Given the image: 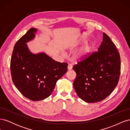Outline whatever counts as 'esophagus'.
Returning a JSON list of instances; mask_svg holds the SVG:
<instances>
[{"label":"esophagus","instance_id":"34e87169","mask_svg":"<svg viewBox=\"0 0 130 130\" xmlns=\"http://www.w3.org/2000/svg\"><path fill=\"white\" fill-rule=\"evenodd\" d=\"M72 68H73V66L72 64H68V70H70L72 69Z\"/></svg>","mask_w":130,"mask_h":130}]
</instances>
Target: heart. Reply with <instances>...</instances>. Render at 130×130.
<instances>
[{
    "label": "heart",
    "instance_id": "obj_1",
    "mask_svg": "<svg viewBox=\"0 0 130 130\" xmlns=\"http://www.w3.org/2000/svg\"><path fill=\"white\" fill-rule=\"evenodd\" d=\"M92 49V44H90V43H87L74 53V59L77 61L84 60L88 55Z\"/></svg>",
    "mask_w": 130,
    "mask_h": 130
}]
</instances>
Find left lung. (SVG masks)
Segmentation results:
<instances>
[{
  "label": "left lung",
  "instance_id": "left-lung-1",
  "mask_svg": "<svg viewBox=\"0 0 130 130\" xmlns=\"http://www.w3.org/2000/svg\"><path fill=\"white\" fill-rule=\"evenodd\" d=\"M120 57L116 45L103 32L98 52L74 66L76 76L73 82L78 96L88 103L104 100L118 83Z\"/></svg>",
  "mask_w": 130,
  "mask_h": 130
}]
</instances>
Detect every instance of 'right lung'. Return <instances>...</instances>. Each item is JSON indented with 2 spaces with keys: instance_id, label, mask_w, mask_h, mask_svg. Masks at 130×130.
<instances>
[{
  "instance_id": "obj_1",
  "label": "right lung",
  "mask_w": 130,
  "mask_h": 130,
  "mask_svg": "<svg viewBox=\"0 0 130 130\" xmlns=\"http://www.w3.org/2000/svg\"><path fill=\"white\" fill-rule=\"evenodd\" d=\"M37 31L36 28L30 29L16 42L10 64L15 87L23 96L35 101L49 97L68 69L67 63L56 62L44 52H31L26 43L34 40Z\"/></svg>"
}]
</instances>
